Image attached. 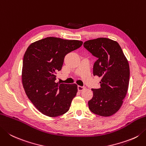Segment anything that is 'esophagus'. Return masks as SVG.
Listing matches in <instances>:
<instances>
[{"label": "esophagus", "mask_w": 146, "mask_h": 146, "mask_svg": "<svg viewBox=\"0 0 146 146\" xmlns=\"http://www.w3.org/2000/svg\"><path fill=\"white\" fill-rule=\"evenodd\" d=\"M85 87L84 86H80V85H78V91H82L84 89H85Z\"/></svg>", "instance_id": "34e87169"}]
</instances>
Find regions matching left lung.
Wrapping results in <instances>:
<instances>
[{
	"instance_id": "1",
	"label": "left lung",
	"mask_w": 146,
	"mask_h": 146,
	"mask_svg": "<svg viewBox=\"0 0 146 146\" xmlns=\"http://www.w3.org/2000/svg\"><path fill=\"white\" fill-rule=\"evenodd\" d=\"M84 47L96 57L93 75L101 77L99 88H92L88 108L96 115L110 116L121 108L127 95L130 78L128 62L116 41L98 38L84 42Z\"/></svg>"
}]
</instances>
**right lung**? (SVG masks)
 Instances as JSON below:
<instances>
[{
    "instance_id": "obj_1",
    "label": "right lung",
    "mask_w": 146,
    "mask_h": 146,
    "mask_svg": "<svg viewBox=\"0 0 146 146\" xmlns=\"http://www.w3.org/2000/svg\"><path fill=\"white\" fill-rule=\"evenodd\" d=\"M82 41L47 37L29 45L23 61L22 83L32 104L44 115L55 117L69 110L77 85L56 83L67 54L80 47Z\"/></svg>"
}]
</instances>
